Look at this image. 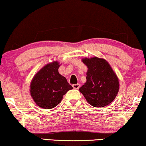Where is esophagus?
<instances>
[{"mask_svg":"<svg viewBox=\"0 0 146 146\" xmlns=\"http://www.w3.org/2000/svg\"><path fill=\"white\" fill-rule=\"evenodd\" d=\"M80 84H73V88L74 89H75V90H78V89L80 88Z\"/></svg>","mask_w":146,"mask_h":146,"instance_id":"34e87169","label":"esophagus"}]
</instances>
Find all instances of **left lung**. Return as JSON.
I'll list each match as a JSON object with an SVG mask.
<instances>
[{"label": "left lung", "mask_w": 146, "mask_h": 146, "mask_svg": "<svg viewBox=\"0 0 146 146\" xmlns=\"http://www.w3.org/2000/svg\"><path fill=\"white\" fill-rule=\"evenodd\" d=\"M87 66L86 82L79 91L90 105L95 108L104 107L111 103L119 90V81L116 73L105 59L84 58Z\"/></svg>", "instance_id": "8db88e82"}]
</instances>
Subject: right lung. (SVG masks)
Here are the masks:
<instances>
[{
  "label": "right lung",
  "mask_w": 146,
  "mask_h": 146,
  "mask_svg": "<svg viewBox=\"0 0 146 146\" xmlns=\"http://www.w3.org/2000/svg\"><path fill=\"white\" fill-rule=\"evenodd\" d=\"M57 61L46 64L33 76L30 84V94L35 102L43 109L56 107L63 95L73 87L58 73Z\"/></svg>",
  "instance_id": "add662e5"
}]
</instances>
